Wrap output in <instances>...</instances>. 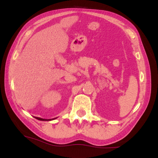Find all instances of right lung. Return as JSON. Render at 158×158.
I'll list each match as a JSON object with an SVG mask.
<instances>
[{
    "label": "right lung",
    "instance_id": "1",
    "mask_svg": "<svg viewBox=\"0 0 158 158\" xmlns=\"http://www.w3.org/2000/svg\"><path fill=\"white\" fill-rule=\"evenodd\" d=\"M36 119H38V120H40V121H51L52 119H45V118H40V117H35ZM54 119V118H53Z\"/></svg>",
    "mask_w": 158,
    "mask_h": 158
}]
</instances>
